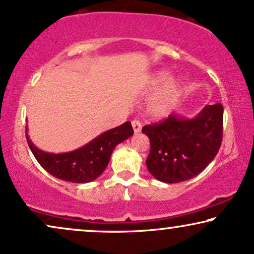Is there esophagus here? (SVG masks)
Wrapping results in <instances>:
<instances>
[{
  "instance_id": "1",
  "label": "esophagus",
  "mask_w": 254,
  "mask_h": 254,
  "mask_svg": "<svg viewBox=\"0 0 254 254\" xmlns=\"http://www.w3.org/2000/svg\"><path fill=\"white\" fill-rule=\"evenodd\" d=\"M131 126H133V129H134L135 134L140 133L141 129H142V125H141L140 121H137V120L131 121Z\"/></svg>"
}]
</instances>
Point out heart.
<instances>
[{"mask_svg": "<svg viewBox=\"0 0 254 254\" xmlns=\"http://www.w3.org/2000/svg\"><path fill=\"white\" fill-rule=\"evenodd\" d=\"M156 91L148 99L147 114L154 119H162L173 111L183 90V81L179 77H168V71L157 70L149 75L146 91Z\"/></svg>", "mask_w": 254, "mask_h": 254, "instance_id": "heart-1", "label": "heart"}]
</instances>
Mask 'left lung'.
<instances>
[{"label": "left lung", "instance_id": "1", "mask_svg": "<svg viewBox=\"0 0 254 254\" xmlns=\"http://www.w3.org/2000/svg\"><path fill=\"white\" fill-rule=\"evenodd\" d=\"M223 112L222 104L207 105L193 118L173 113L161 124L144 126L151 175L164 183H180L202 173L222 144Z\"/></svg>", "mask_w": 254, "mask_h": 254}]
</instances>
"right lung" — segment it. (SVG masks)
<instances>
[{
  "mask_svg": "<svg viewBox=\"0 0 254 254\" xmlns=\"http://www.w3.org/2000/svg\"><path fill=\"white\" fill-rule=\"evenodd\" d=\"M26 141L38 163L59 180L73 183H88L98 179L106 169L111 155L118 144L133 135L129 121L104 131L93 140L67 153H48L36 147L28 135Z\"/></svg>",
  "mask_w": 254,
  "mask_h": 254,
  "instance_id": "1",
  "label": "right lung"
}]
</instances>
